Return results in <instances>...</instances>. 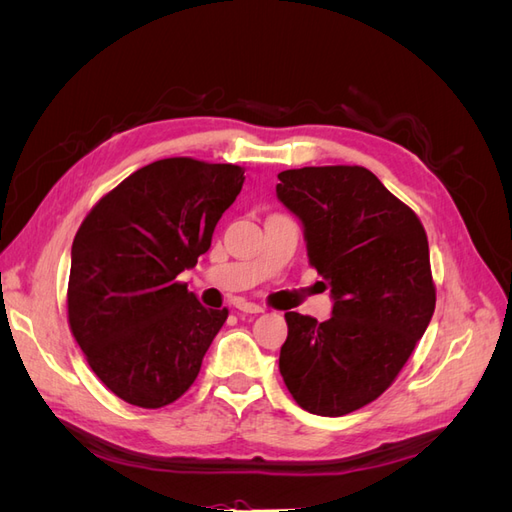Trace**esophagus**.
Segmentation results:
<instances>
[{"mask_svg": "<svg viewBox=\"0 0 512 512\" xmlns=\"http://www.w3.org/2000/svg\"><path fill=\"white\" fill-rule=\"evenodd\" d=\"M237 309H239V312H243V314H262V312H265V309H262L260 305L250 303V301H239Z\"/></svg>", "mask_w": 512, "mask_h": 512, "instance_id": "1", "label": "esophagus"}]
</instances>
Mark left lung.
<instances>
[{
	"label": "left lung",
	"instance_id": "1",
	"mask_svg": "<svg viewBox=\"0 0 512 512\" xmlns=\"http://www.w3.org/2000/svg\"><path fill=\"white\" fill-rule=\"evenodd\" d=\"M277 179L333 299L324 322L286 312L280 371L303 410L344 416L389 389L433 316L427 235L363 166H305Z\"/></svg>",
	"mask_w": 512,
	"mask_h": 512
}]
</instances>
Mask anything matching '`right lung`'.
<instances>
[{
  "mask_svg": "<svg viewBox=\"0 0 512 512\" xmlns=\"http://www.w3.org/2000/svg\"><path fill=\"white\" fill-rule=\"evenodd\" d=\"M245 170L168 158L138 168L89 211L72 243L68 320L94 374L138 408L173 404L196 380L228 309L200 305L177 275L211 247Z\"/></svg>",
  "mask_w": 512,
  "mask_h": 512,
  "instance_id": "add662e5",
  "label": "right lung"
}]
</instances>
